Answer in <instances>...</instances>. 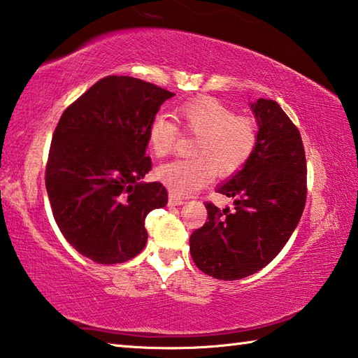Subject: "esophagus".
Segmentation results:
<instances>
[{
    "instance_id": "obj_1",
    "label": "esophagus",
    "mask_w": 358,
    "mask_h": 358,
    "mask_svg": "<svg viewBox=\"0 0 358 358\" xmlns=\"http://www.w3.org/2000/svg\"><path fill=\"white\" fill-rule=\"evenodd\" d=\"M170 204L171 206H182L185 202V199L184 198H179V196H176V194H170Z\"/></svg>"
}]
</instances>
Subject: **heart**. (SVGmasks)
<instances>
[{"mask_svg": "<svg viewBox=\"0 0 358 358\" xmlns=\"http://www.w3.org/2000/svg\"><path fill=\"white\" fill-rule=\"evenodd\" d=\"M176 115L188 132L196 136L192 157L174 160L157 168V178L174 194L185 196L212 179L231 176L246 165L257 146V126L237 117L232 109L213 98H198L179 106ZM179 131L164 113H157L148 127V143L156 157L176 150Z\"/></svg>", "mask_w": 358, "mask_h": 358, "instance_id": "obj_1", "label": "heart"}]
</instances>
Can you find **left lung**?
Returning <instances> with one entry per match:
<instances>
[{
  "instance_id": "left-lung-1",
  "label": "left lung",
  "mask_w": 358,
  "mask_h": 358,
  "mask_svg": "<svg viewBox=\"0 0 358 358\" xmlns=\"http://www.w3.org/2000/svg\"><path fill=\"white\" fill-rule=\"evenodd\" d=\"M257 123V146L246 165L217 192L235 198L234 208L206 202L207 222L190 237L192 259L221 280L248 278L266 266L302 217L307 165L301 134L273 99L249 104Z\"/></svg>"
}]
</instances>
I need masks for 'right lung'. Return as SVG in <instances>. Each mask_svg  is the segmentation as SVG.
I'll return each instance as SVG.
<instances>
[{
  "label": "right lung",
  "instance_id": "right-lung-1",
  "mask_svg": "<svg viewBox=\"0 0 358 358\" xmlns=\"http://www.w3.org/2000/svg\"><path fill=\"white\" fill-rule=\"evenodd\" d=\"M174 93L131 76H107L60 117L46 165V192L60 232L84 257L123 263L148 241L145 218L165 207L151 171L148 127Z\"/></svg>",
  "mask_w": 358,
  "mask_h": 358
}]
</instances>
